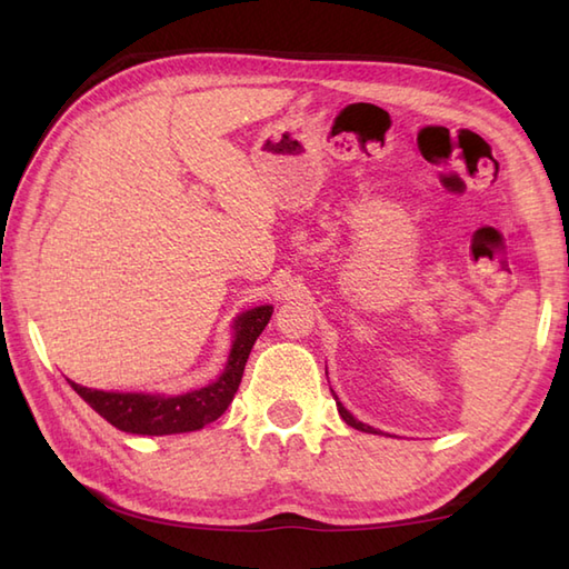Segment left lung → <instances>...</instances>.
Listing matches in <instances>:
<instances>
[{
  "instance_id": "left-lung-1",
  "label": "left lung",
  "mask_w": 569,
  "mask_h": 569,
  "mask_svg": "<svg viewBox=\"0 0 569 569\" xmlns=\"http://www.w3.org/2000/svg\"><path fill=\"white\" fill-rule=\"evenodd\" d=\"M335 401H337V396H335ZM337 410H340V416H342V420L347 422V426H352L355 430H361V432H373V435H377V430L365 426V422H359L352 413H349V410H347L342 403H337Z\"/></svg>"
}]
</instances>
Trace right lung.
Wrapping results in <instances>:
<instances>
[{"instance_id":"add662e5","label":"right lung","mask_w":569,"mask_h":569,"mask_svg":"<svg viewBox=\"0 0 569 569\" xmlns=\"http://www.w3.org/2000/svg\"><path fill=\"white\" fill-rule=\"evenodd\" d=\"M271 306H261L244 312L234 325L237 340L229 352L227 369L214 383L204 386L200 391H190L183 396H149V393H107L98 389H88L70 381L84 403L112 422L114 428L134 435H173L190 432L210 426L220 418L239 389L241 377L253 342L263 332L271 320Z\"/></svg>"}]
</instances>
